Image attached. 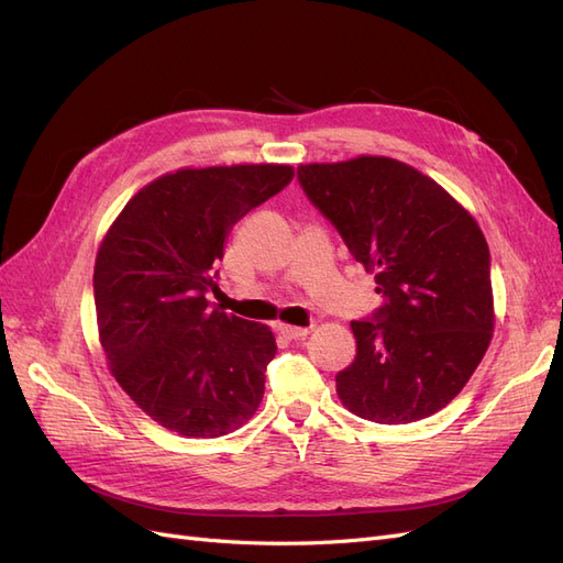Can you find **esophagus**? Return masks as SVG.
<instances>
[{"instance_id": "obj_1", "label": "esophagus", "mask_w": 563, "mask_h": 563, "mask_svg": "<svg viewBox=\"0 0 563 563\" xmlns=\"http://www.w3.org/2000/svg\"><path fill=\"white\" fill-rule=\"evenodd\" d=\"M279 333L288 340H300L310 333V329H302V327H288V323H282L279 327Z\"/></svg>"}]
</instances>
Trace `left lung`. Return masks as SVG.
<instances>
[{
  "label": "left lung",
  "mask_w": 563,
  "mask_h": 563,
  "mask_svg": "<svg viewBox=\"0 0 563 563\" xmlns=\"http://www.w3.org/2000/svg\"><path fill=\"white\" fill-rule=\"evenodd\" d=\"M312 207L376 275L383 305L352 321L354 362L335 391L354 416L406 424L465 387L490 343V253L474 218L389 157L298 166Z\"/></svg>",
  "instance_id": "obj_1"
}]
</instances>
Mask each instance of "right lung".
I'll return each instance as SVG.
<instances>
[{
  "mask_svg": "<svg viewBox=\"0 0 563 563\" xmlns=\"http://www.w3.org/2000/svg\"><path fill=\"white\" fill-rule=\"evenodd\" d=\"M291 180L282 164L183 168L143 187L100 244V345L117 383L162 428L223 437L258 408L275 335L211 308L207 294L236 220Z\"/></svg>",
  "mask_w": 563,
  "mask_h": 563,
  "instance_id": "right-lung-1",
  "label": "right lung"
}]
</instances>
